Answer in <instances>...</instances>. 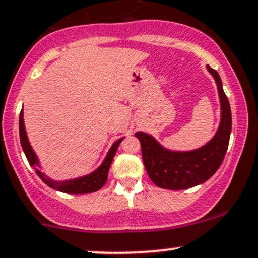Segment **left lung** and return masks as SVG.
<instances>
[{"label":"left lung","mask_w":258,"mask_h":258,"mask_svg":"<svg viewBox=\"0 0 258 258\" xmlns=\"http://www.w3.org/2000/svg\"><path fill=\"white\" fill-rule=\"evenodd\" d=\"M207 68L216 81L221 104L220 126L210 142L195 151L173 152L162 147L150 135L135 134L141 142L148 177L159 188L181 190L204 183L215 174L224 161L231 134V108L222 89L220 75L209 65Z\"/></svg>","instance_id":"8db88e82"}]
</instances>
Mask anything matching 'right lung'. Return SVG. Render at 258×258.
I'll return each mask as SVG.
<instances>
[{
    "mask_svg": "<svg viewBox=\"0 0 258 258\" xmlns=\"http://www.w3.org/2000/svg\"><path fill=\"white\" fill-rule=\"evenodd\" d=\"M20 138H21L22 148H23L24 154H26L29 164H31L32 167H34V165L39 167V162H38L36 153H34V151L32 150L28 138H27L26 128H24V123H23V110H22L20 113ZM122 140H123V138H121V140L116 141V142L113 143L112 147H111L110 151H108L106 158H105V161L102 162V164L100 165L95 172L91 173V174L85 175V177L72 179V180H65V181H54V180H50L49 178L45 177V175L38 169H37V174L39 175V178L42 179L48 186L55 189V190L63 191V193H68V194L94 193V191L100 190V189H101L102 186L105 185V183L107 181L108 169H110V165L112 163L113 157H115L116 151H117L118 145H120Z\"/></svg>",
    "mask_w": 258,
    "mask_h": 258,
    "instance_id": "add662e5",
    "label": "right lung"
}]
</instances>
